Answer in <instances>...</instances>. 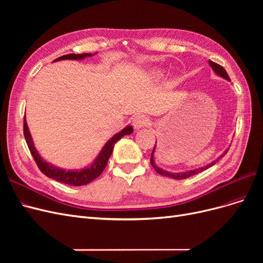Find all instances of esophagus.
I'll return each instance as SVG.
<instances>
[{"instance_id": "1", "label": "esophagus", "mask_w": 263, "mask_h": 263, "mask_svg": "<svg viewBox=\"0 0 263 263\" xmlns=\"http://www.w3.org/2000/svg\"><path fill=\"white\" fill-rule=\"evenodd\" d=\"M149 123V118L145 115H137L133 118V126L136 129H140L146 127Z\"/></svg>"}]
</instances>
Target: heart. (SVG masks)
<instances>
[{
	"mask_svg": "<svg viewBox=\"0 0 263 263\" xmlns=\"http://www.w3.org/2000/svg\"><path fill=\"white\" fill-rule=\"evenodd\" d=\"M161 74H162V71L160 69H155L153 71V77L154 78H158V77H160Z\"/></svg>",
	"mask_w": 263,
	"mask_h": 263,
	"instance_id": "obj_1",
	"label": "heart"
}]
</instances>
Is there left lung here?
<instances>
[{
  "label": "left lung",
  "instance_id": "obj_1",
  "mask_svg": "<svg viewBox=\"0 0 263 263\" xmlns=\"http://www.w3.org/2000/svg\"><path fill=\"white\" fill-rule=\"evenodd\" d=\"M209 63H210V66H211V68L213 69V71H214L215 73H216V74L219 76V77H221V78L226 79V80L230 81V79H229V77H228V74H227V72H226V70H225L224 68H222V67L219 66V65H217V63H215V62L211 61V60H209ZM156 144H157V142H156ZM155 150H156V145H155V148H154V150H153V153H151V160H150L151 165L154 166V169H155L159 174H161V176H165V177L172 178V179H174V180H183V179H186V178H190V177L194 176V174H197V173H200V172H202V171H204V170H206V169H209L210 166H212V165H214L215 163H216L221 157H224V156L226 155L227 151H228V149H227L224 154L220 155V157H218V158L216 159V160H214L213 162L209 163L208 165H205V166H201V168H197V169H194V170H189V171H184V172L172 173V172L165 171V170H163V169H161V168H159V166L156 164L155 159H154Z\"/></svg>",
  "mask_w": 263,
  "mask_h": 263
}]
</instances>
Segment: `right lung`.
<instances>
[{
	"label": "right lung",
	"instance_id": "add662e5",
	"mask_svg": "<svg viewBox=\"0 0 263 263\" xmlns=\"http://www.w3.org/2000/svg\"><path fill=\"white\" fill-rule=\"evenodd\" d=\"M95 53L65 54V55H62V57H59L55 60H53V62L60 61V60H82L86 57H91V55H94ZM133 132H134V129L130 125L126 126L124 129L115 134L114 136L110 138L104 146H103L98 157L94 159V161L90 165H87V166H85V168H82V169H78V170H67V169L59 168V166H55V165L51 164L50 162H47L42 158V156L39 155V153L34 145L33 137H31L29 128L27 126L26 117H24V136H25L27 146L30 150V154L35 159L39 170H41L44 174H46V176L50 179H53L58 182L65 183V184H68V185H73V186L85 185V184H87V183L93 181L94 179H97L103 172V170L105 169L108 159L113 153L114 145L119 139L123 138L125 135H130Z\"/></svg>",
	"mask_w": 263,
	"mask_h": 263
}]
</instances>
